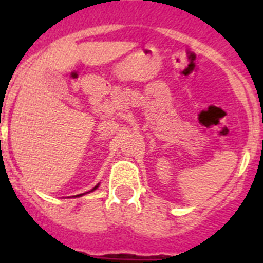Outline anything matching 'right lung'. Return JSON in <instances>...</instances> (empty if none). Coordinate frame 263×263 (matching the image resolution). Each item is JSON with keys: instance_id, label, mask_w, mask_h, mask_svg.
Instances as JSON below:
<instances>
[{"instance_id": "1", "label": "right lung", "mask_w": 263, "mask_h": 263, "mask_svg": "<svg viewBox=\"0 0 263 263\" xmlns=\"http://www.w3.org/2000/svg\"><path fill=\"white\" fill-rule=\"evenodd\" d=\"M97 187H99V184H97V185H96V187H95V188H93V190H92V191H95V190H96V188H97ZM76 196H81V195H76Z\"/></svg>"}]
</instances>
